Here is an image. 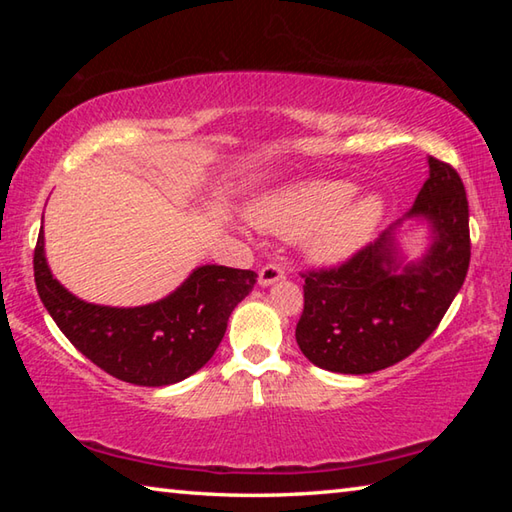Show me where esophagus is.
<instances>
[{
  "label": "esophagus",
  "instance_id": "34e87169",
  "mask_svg": "<svg viewBox=\"0 0 512 512\" xmlns=\"http://www.w3.org/2000/svg\"><path fill=\"white\" fill-rule=\"evenodd\" d=\"M280 280H284V268L275 266V264H266L259 268V277H257L259 287H273V284Z\"/></svg>",
  "mask_w": 512,
  "mask_h": 512
}]
</instances>
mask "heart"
<instances>
[{"label": "heart", "mask_w": 512, "mask_h": 512, "mask_svg": "<svg viewBox=\"0 0 512 512\" xmlns=\"http://www.w3.org/2000/svg\"><path fill=\"white\" fill-rule=\"evenodd\" d=\"M357 192L348 180H302L257 198L248 219L266 235L302 237L309 262L334 266L368 244L388 210L381 192Z\"/></svg>", "instance_id": "b5f03b06"}]
</instances>
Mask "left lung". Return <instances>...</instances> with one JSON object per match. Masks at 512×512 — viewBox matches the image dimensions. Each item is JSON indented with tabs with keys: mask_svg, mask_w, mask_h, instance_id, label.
<instances>
[{
	"mask_svg": "<svg viewBox=\"0 0 512 512\" xmlns=\"http://www.w3.org/2000/svg\"><path fill=\"white\" fill-rule=\"evenodd\" d=\"M411 212L334 271L305 277V311L296 341L314 366L368 375L402 361L443 320L470 266V210L465 187L449 164L427 158ZM425 232L420 256L403 239Z\"/></svg>",
	"mask_w": 512,
	"mask_h": 512,
	"instance_id": "obj_1",
	"label": "left lung"
}]
</instances>
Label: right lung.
<instances>
[{"mask_svg":"<svg viewBox=\"0 0 512 512\" xmlns=\"http://www.w3.org/2000/svg\"><path fill=\"white\" fill-rule=\"evenodd\" d=\"M33 271L42 305L76 350L108 375L151 388L178 384L214 357L230 314L257 280L255 271L203 264L149 305H94L51 273L42 230Z\"/></svg>","mask_w":512,"mask_h":512,"instance_id":"add662e5","label":"right lung"}]
</instances>
